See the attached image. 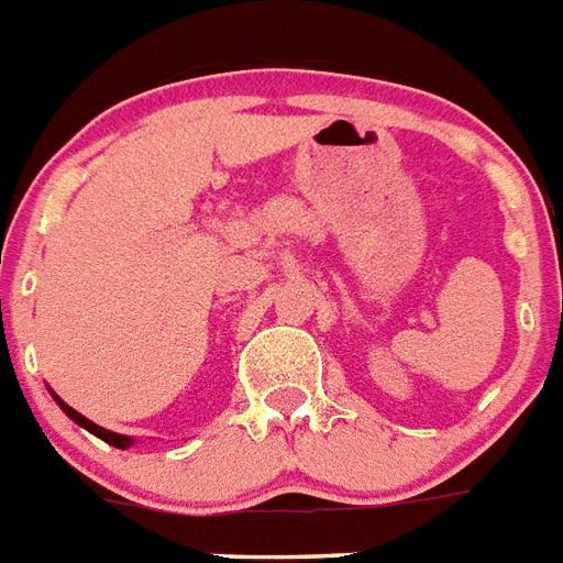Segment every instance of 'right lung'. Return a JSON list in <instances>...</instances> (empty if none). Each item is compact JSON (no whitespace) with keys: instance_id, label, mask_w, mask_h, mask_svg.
Returning <instances> with one entry per match:
<instances>
[{"instance_id":"1","label":"right lung","mask_w":563,"mask_h":563,"mask_svg":"<svg viewBox=\"0 0 563 563\" xmlns=\"http://www.w3.org/2000/svg\"><path fill=\"white\" fill-rule=\"evenodd\" d=\"M56 400H58V397H56ZM58 406H62V409H64V415H67L69 420H76L78 426H84V429H87V431H92V434H96V437H101L103 442H109V445H114V449H126L129 442H132V440H129V437H123V434H112V431L101 429V426H96V422H89L87 417H84V415H78L76 409H69L67 402H62V400H58Z\"/></svg>"}]
</instances>
